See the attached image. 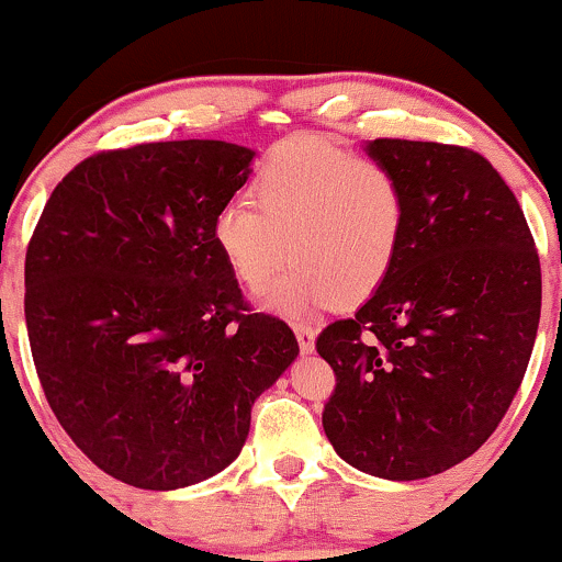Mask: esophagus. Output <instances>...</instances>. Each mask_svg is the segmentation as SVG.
<instances>
[{
    "instance_id": "esophagus-1",
    "label": "esophagus",
    "mask_w": 562,
    "mask_h": 562,
    "mask_svg": "<svg viewBox=\"0 0 562 562\" xmlns=\"http://www.w3.org/2000/svg\"><path fill=\"white\" fill-rule=\"evenodd\" d=\"M294 335H297L300 351L313 353V348H316V329L307 327V324H297V327H294Z\"/></svg>"
}]
</instances>
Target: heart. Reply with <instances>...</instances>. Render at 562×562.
<instances>
[{"mask_svg": "<svg viewBox=\"0 0 562 562\" xmlns=\"http://www.w3.org/2000/svg\"><path fill=\"white\" fill-rule=\"evenodd\" d=\"M255 198L216 211L214 244L233 276L273 311L359 305L389 281L407 233V192L389 166L318 136L276 144L251 179Z\"/></svg>", "mask_w": 562, "mask_h": 562, "instance_id": "b5f03b06", "label": "heart"}]
</instances>
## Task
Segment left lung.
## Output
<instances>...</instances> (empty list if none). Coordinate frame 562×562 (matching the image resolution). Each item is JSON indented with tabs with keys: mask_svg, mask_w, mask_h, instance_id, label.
I'll use <instances>...</instances> for the list:
<instances>
[{
	"mask_svg": "<svg viewBox=\"0 0 562 562\" xmlns=\"http://www.w3.org/2000/svg\"><path fill=\"white\" fill-rule=\"evenodd\" d=\"M407 192L389 281L318 335L335 370L322 424L359 472L424 480L485 445L528 370L541 316L533 235L496 168L456 144L375 138Z\"/></svg>",
	"mask_w": 562,
	"mask_h": 562,
	"instance_id": "8db88e82",
	"label": "left lung"
}]
</instances>
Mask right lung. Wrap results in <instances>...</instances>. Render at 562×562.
I'll list each match as a JSON object with an SVG mask.
<instances>
[{
    "label": "right lung",
    "instance_id": "1",
    "mask_svg": "<svg viewBox=\"0 0 562 562\" xmlns=\"http://www.w3.org/2000/svg\"><path fill=\"white\" fill-rule=\"evenodd\" d=\"M255 153L214 138L106 149L71 168L26 249L29 342L58 424L101 472L144 491L233 463L251 404L297 359L249 313L214 244Z\"/></svg>",
    "mask_w": 562,
    "mask_h": 562
}]
</instances>
